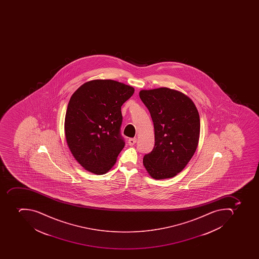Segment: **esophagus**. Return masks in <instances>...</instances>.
<instances>
[{
	"mask_svg": "<svg viewBox=\"0 0 259 259\" xmlns=\"http://www.w3.org/2000/svg\"><path fill=\"white\" fill-rule=\"evenodd\" d=\"M137 142V139H135V138H134V139H130L128 141V143L130 146H134V145Z\"/></svg>",
	"mask_w": 259,
	"mask_h": 259,
	"instance_id": "1",
	"label": "esophagus"
}]
</instances>
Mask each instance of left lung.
Instances as JSON below:
<instances>
[{
	"instance_id": "1",
	"label": "left lung",
	"mask_w": 259,
	"mask_h": 259,
	"mask_svg": "<svg viewBox=\"0 0 259 259\" xmlns=\"http://www.w3.org/2000/svg\"><path fill=\"white\" fill-rule=\"evenodd\" d=\"M139 96L155 128V147L144 155L143 165L154 179L174 178L185 168L198 147V109L191 99L170 88L142 90Z\"/></svg>"
}]
</instances>
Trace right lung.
<instances>
[{
  "label": "right lung",
  "instance_id": "right-lung-1",
  "mask_svg": "<svg viewBox=\"0 0 259 259\" xmlns=\"http://www.w3.org/2000/svg\"><path fill=\"white\" fill-rule=\"evenodd\" d=\"M135 88L111 79L81 85L68 104L65 139L72 155L85 170L102 175L116 163L124 141L120 135L121 106Z\"/></svg>",
  "mask_w": 259,
  "mask_h": 259
}]
</instances>
